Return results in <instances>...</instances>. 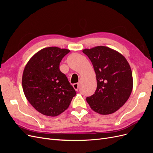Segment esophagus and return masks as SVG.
<instances>
[{
	"instance_id": "1",
	"label": "esophagus",
	"mask_w": 153,
	"mask_h": 153,
	"mask_svg": "<svg viewBox=\"0 0 153 153\" xmlns=\"http://www.w3.org/2000/svg\"><path fill=\"white\" fill-rule=\"evenodd\" d=\"M73 87L74 88V89H75L76 91H77L78 90V89H79V84L76 83V84H74L73 85Z\"/></svg>"
}]
</instances>
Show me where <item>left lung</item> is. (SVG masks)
Masks as SVG:
<instances>
[{
	"label": "left lung",
	"instance_id": "obj_1",
	"mask_svg": "<svg viewBox=\"0 0 153 153\" xmlns=\"http://www.w3.org/2000/svg\"><path fill=\"white\" fill-rule=\"evenodd\" d=\"M89 58L96 76L95 93L87 97L92 110L101 115L116 112L126 102L133 89L130 66L117 51L104 46L82 50Z\"/></svg>",
	"mask_w": 153,
	"mask_h": 153
}]
</instances>
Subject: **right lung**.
<instances>
[{
	"mask_svg": "<svg viewBox=\"0 0 153 153\" xmlns=\"http://www.w3.org/2000/svg\"><path fill=\"white\" fill-rule=\"evenodd\" d=\"M70 50L51 47L41 49L25 66L22 87L27 100L45 115L57 116L69 107L76 91L59 69L62 58Z\"/></svg>",
	"mask_w": 153,
	"mask_h": 153,
	"instance_id": "add662e5",
	"label": "right lung"
}]
</instances>
